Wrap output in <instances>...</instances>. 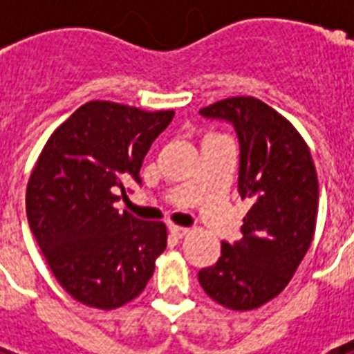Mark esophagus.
<instances>
[{"label":"esophagus","instance_id":"esophagus-1","mask_svg":"<svg viewBox=\"0 0 354 354\" xmlns=\"http://www.w3.org/2000/svg\"><path fill=\"white\" fill-rule=\"evenodd\" d=\"M169 232L172 233V235L176 236V239H183V236H187L189 233V230L187 227H180V226H174V224H171V226H169Z\"/></svg>","mask_w":354,"mask_h":354}]
</instances>
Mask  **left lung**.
I'll list each match as a JSON object with an SVG mask.
<instances>
[{
    "mask_svg": "<svg viewBox=\"0 0 354 354\" xmlns=\"http://www.w3.org/2000/svg\"><path fill=\"white\" fill-rule=\"evenodd\" d=\"M235 127L239 194L252 207L242 239L222 242L216 264L198 272L207 296L230 310H253L285 290L310 248L318 216V174L296 127L255 97H230L200 110Z\"/></svg>",
    "mask_w": 354,
    "mask_h": 354,
    "instance_id": "1",
    "label": "left lung"
}]
</instances>
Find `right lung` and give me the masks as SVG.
I'll list each match as a JSON object with an SVG mask.
<instances>
[{
	"mask_svg": "<svg viewBox=\"0 0 354 354\" xmlns=\"http://www.w3.org/2000/svg\"><path fill=\"white\" fill-rule=\"evenodd\" d=\"M172 118V110L86 102L51 133L30 172V232L60 286L88 307L112 310L138 297L167 248L163 222L113 204L127 180L141 182L145 156Z\"/></svg>",
	"mask_w": 354,
	"mask_h": 354,
	"instance_id": "right-lung-1",
	"label": "right lung"
}]
</instances>
